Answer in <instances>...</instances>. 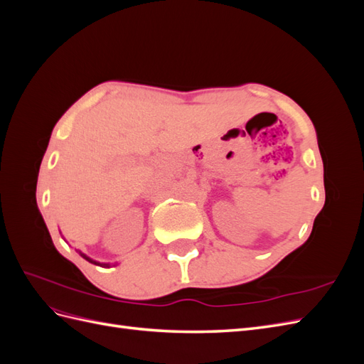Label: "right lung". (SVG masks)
<instances>
[{"label":"right lung","mask_w":364,"mask_h":364,"mask_svg":"<svg viewBox=\"0 0 364 364\" xmlns=\"http://www.w3.org/2000/svg\"><path fill=\"white\" fill-rule=\"evenodd\" d=\"M80 253V255L86 259V261H90V262H92V264H97V266H103V267H109V264H100V262H97V261H94V259H91L90 257H86L85 255V253H82V252H79Z\"/></svg>","instance_id":"obj_1"}]
</instances>
